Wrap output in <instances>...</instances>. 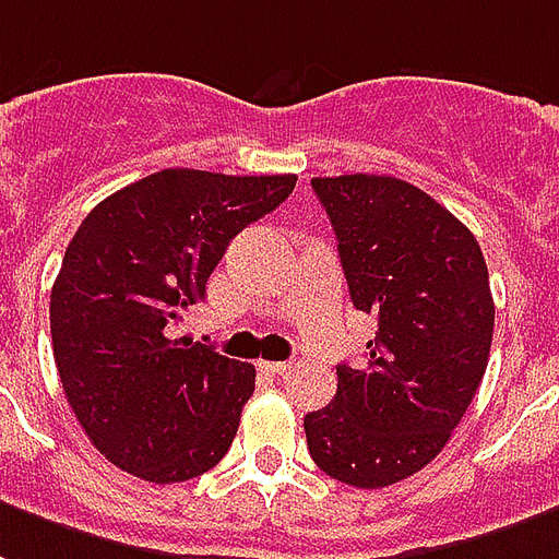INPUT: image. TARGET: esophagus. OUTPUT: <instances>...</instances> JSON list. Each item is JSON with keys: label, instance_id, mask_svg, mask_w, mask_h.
<instances>
[{"label": "esophagus", "instance_id": "34e87169", "mask_svg": "<svg viewBox=\"0 0 559 559\" xmlns=\"http://www.w3.org/2000/svg\"><path fill=\"white\" fill-rule=\"evenodd\" d=\"M260 373H266V376H287L290 373V364L287 361H260Z\"/></svg>", "mask_w": 559, "mask_h": 559}]
</instances>
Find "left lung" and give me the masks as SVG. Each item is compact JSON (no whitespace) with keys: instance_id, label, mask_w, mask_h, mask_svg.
<instances>
[{"instance_id":"1","label":"left lung","mask_w":559,"mask_h":559,"mask_svg":"<svg viewBox=\"0 0 559 559\" xmlns=\"http://www.w3.org/2000/svg\"><path fill=\"white\" fill-rule=\"evenodd\" d=\"M349 299L376 313L361 367H337L332 406L305 415L317 468L382 489L450 441L489 364L495 301L477 239L424 189L384 175L313 177Z\"/></svg>"}]
</instances>
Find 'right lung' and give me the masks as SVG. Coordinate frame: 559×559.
<instances>
[{
    "label": "right lung",
    "instance_id": "add662e5",
    "mask_svg": "<svg viewBox=\"0 0 559 559\" xmlns=\"http://www.w3.org/2000/svg\"><path fill=\"white\" fill-rule=\"evenodd\" d=\"M296 175L165 168L91 210L49 296L61 388L91 444L147 483L216 468L254 394V367L168 337L204 299L230 239L284 204Z\"/></svg>",
    "mask_w": 559,
    "mask_h": 559
}]
</instances>
